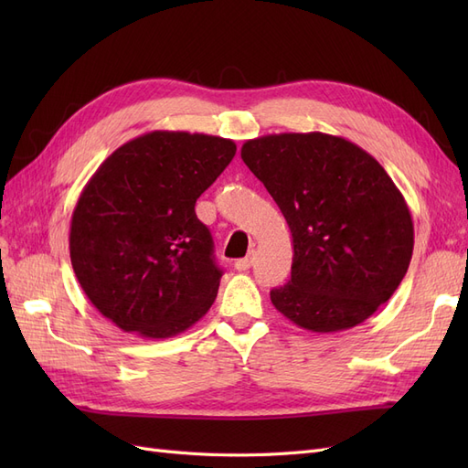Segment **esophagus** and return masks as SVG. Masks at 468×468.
Returning <instances> with one entry per match:
<instances>
[{
	"instance_id": "esophagus-1",
	"label": "esophagus",
	"mask_w": 468,
	"mask_h": 468,
	"mask_svg": "<svg viewBox=\"0 0 468 468\" xmlns=\"http://www.w3.org/2000/svg\"><path fill=\"white\" fill-rule=\"evenodd\" d=\"M251 265H253V253H250V256L244 258V260H236V263H234L238 271H248Z\"/></svg>"
}]
</instances>
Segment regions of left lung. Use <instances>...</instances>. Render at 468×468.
Segmentation results:
<instances>
[{
  "label": "left lung",
  "instance_id": "1",
  "mask_svg": "<svg viewBox=\"0 0 468 468\" xmlns=\"http://www.w3.org/2000/svg\"><path fill=\"white\" fill-rule=\"evenodd\" d=\"M242 160L292 236L291 279L271 291L273 306L316 334L373 316L399 289L414 250L412 215L385 167L324 133L246 140Z\"/></svg>",
  "mask_w": 468,
  "mask_h": 468
}]
</instances>
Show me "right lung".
<instances>
[{
	"mask_svg": "<svg viewBox=\"0 0 468 468\" xmlns=\"http://www.w3.org/2000/svg\"><path fill=\"white\" fill-rule=\"evenodd\" d=\"M236 154L229 138L154 131L97 167L69 224V260L91 304L122 332L164 339L215 303L222 271L195 203Z\"/></svg>",
	"mask_w": 468,
	"mask_h": 468,
	"instance_id": "obj_1",
	"label": "right lung"
}]
</instances>
